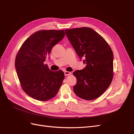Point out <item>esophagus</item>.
<instances>
[{
	"instance_id": "1",
	"label": "esophagus",
	"mask_w": 134,
	"mask_h": 134,
	"mask_svg": "<svg viewBox=\"0 0 134 134\" xmlns=\"http://www.w3.org/2000/svg\"><path fill=\"white\" fill-rule=\"evenodd\" d=\"M71 74V72L70 71H64V75L66 76V75H69Z\"/></svg>"
}]
</instances>
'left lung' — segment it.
I'll use <instances>...</instances> for the list:
<instances>
[{"mask_svg": "<svg viewBox=\"0 0 134 134\" xmlns=\"http://www.w3.org/2000/svg\"><path fill=\"white\" fill-rule=\"evenodd\" d=\"M65 34L76 53L86 66L73 74L76 84L75 94L90 100L100 97L111 84L113 74V55L102 36L92 28L82 27L65 30Z\"/></svg>", "mask_w": 134, "mask_h": 134, "instance_id": "8db88e82", "label": "left lung"}]
</instances>
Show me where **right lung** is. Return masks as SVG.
Instances as JSON below:
<instances>
[{
  "mask_svg": "<svg viewBox=\"0 0 134 134\" xmlns=\"http://www.w3.org/2000/svg\"><path fill=\"white\" fill-rule=\"evenodd\" d=\"M64 36V30L38 31L20 48L15 58V69L23 90L32 98L46 101L58 93L64 79V72L50 70L44 62Z\"/></svg>",
  "mask_w": 134,
  "mask_h": 134,
  "instance_id": "right-lung-1",
  "label": "right lung"
}]
</instances>
